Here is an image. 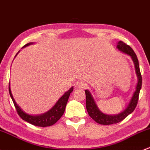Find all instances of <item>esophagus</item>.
I'll list each match as a JSON object with an SVG mask.
<instances>
[{"instance_id": "esophagus-1", "label": "esophagus", "mask_w": 150, "mask_h": 150, "mask_svg": "<svg viewBox=\"0 0 150 150\" xmlns=\"http://www.w3.org/2000/svg\"><path fill=\"white\" fill-rule=\"evenodd\" d=\"M86 83H85L83 81H82V80L77 82V83H76V87L77 88H85V87H86Z\"/></svg>"}]
</instances>
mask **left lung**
<instances>
[{
	"mask_svg": "<svg viewBox=\"0 0 150 150\" xmlns=\"http://www.w3.org/2000/svg\"><path fill=\"white\" fill-rule=\"evenodd\" d=\"M116 48L119 51L129 55L132 57V60L134 63L135 70H136V73L138 78V83L137 85L136 91L134 93L133 96H132V98L130 100V102H129L127 108L122 112L116 115H108L101 112L99 110V108H98L95 100H94L93 98L90 91H88V90L85 91L86 97V108H87L88 114L96 122L100 124H103V125H110V124H117V123L124 120L127 116H129L130 113L133 112L134 110L136 108L137 105L139 91L142 88V75L141 72H140L137 57L134 50L129 45H127V44L121 42V41H119L118 42Z\"/></svg>",
	"mask_w": 150,
	"mask_h": 150,
	"instance_id": "obj_1",
	"label": "left lung"
}]
</instances>
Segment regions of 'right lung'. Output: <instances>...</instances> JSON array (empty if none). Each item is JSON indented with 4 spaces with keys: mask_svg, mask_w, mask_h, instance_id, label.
I'll list each match as a JSON object with an SVG mask.
<instances>
[{
    "mask_svg": "<svg viewBox=\"0 0 150 150\" xmlns=\"http://www.w3.org/2000/svg\"><path fill=\"white\" fill-rule=\"evenodd\" d=\"M33 43H28L26 45H24L23 47L29 46L30 45H32ZM73 91V87L70 88V89L68 91L65 93L59 100H57L55 105L50 111L47 112L43 113V114L38 115V116H32V115H29L28 113H25L23 110L20 108L16 103V102L14 100L11 91L10 85H9V93H10L11 98L13 102L15 108L16 109L17 113L19 115L20 117L23 120L27 121L29 124H32V125L37 126V127H50V126L53 125L57 122L63 115L65 110L66 105H67V100H68L69 96L70 93Z\"/></svg>",
    "mask_w": 150,
    "mask_h": 150,
    "instance_id": "add662e5",
    "label": "right lung"
}]
</instances>
